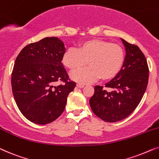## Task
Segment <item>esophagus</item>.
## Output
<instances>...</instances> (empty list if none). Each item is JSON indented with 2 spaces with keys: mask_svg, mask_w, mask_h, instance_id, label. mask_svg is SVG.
Wrapping results in <instances>:
<instances>
[{
  "mask_svg": "<svg viewBox=\"0 0 159 159\" xmlns=\"http://www.w3.org/2000/svg\"><path fill=\"white\" fill-rule=\"evenodd\" d=\"M76 86H77L78 88H83V87H84V84H76Z\"/></svg>",
  "mask_w": 159,
  "mask_h": 159,
  "instance_id": "esophagus-1",
  "label": "esophagus"
}]
</instances>
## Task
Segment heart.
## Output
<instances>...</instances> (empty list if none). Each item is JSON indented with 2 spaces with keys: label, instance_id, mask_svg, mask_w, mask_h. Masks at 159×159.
Here are the masks:
<instances>
[{
  "label": "heart",
  "instance_id": "heart-1",
  "mask_svg": "<svg viewBox=\"0 0 159 159\" xmlns=\"http://www.w3.org/2000/svg\"><path fill=\"white\" fill-rule=\"evenodd\" d=\"M124 51L118 44L98 39L84 41L78 49L70 48L62 55V62L67 68L74 70L88 64L89 66L70 73L73 81L90 83L100 77L107 80L115 77L124 62Z\"/></svg>",
  "mask_w": 159,
  "mask_h": 159
}]
</instances>
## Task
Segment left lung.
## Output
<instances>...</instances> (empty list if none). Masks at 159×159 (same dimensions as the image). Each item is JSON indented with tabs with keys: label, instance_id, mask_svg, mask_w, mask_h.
Listing matches in <instances>:
<instances>
[{
	"label": "left lung",
	"instance_id": "8db88e82",
	"mask_svg": "<svg viewBox=\"0 0 159 159\" xmlns=\"http://www.w3.org/2000/svg\"><path fill=\"white\" fill-rule=\"evenodd\" d=\"M121 41L126 50L123 66L113 79L94 86L89 105L97 116L106 122H116L128 117L140 102L148 86L149 70L145 55L138 46Z\"/></svg>",
	"mask_w": 159,
	"mask_h": 159
}]
</instances>
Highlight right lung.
<instances>
[{
  "label": "right lung",
  "instance_id": "add662e5",
  "mask_svg": "<svg viewBox=\"0 0 159 159\" xmlns=\"http://www.w3.org/2000/svg\"><path fill=\"white\" fill-rule=\"evenodd\" d=\"M65 52L60 39L46 37L23 48L16 59L12 92L21 113L31 122L49 124L64 111L67 96L75 86L68 81L62 63ZM60 80L65 84L53 86Z\"/></svg>",
  "mask_w": 159,
  "mask_h": 159
}]
</instances>
